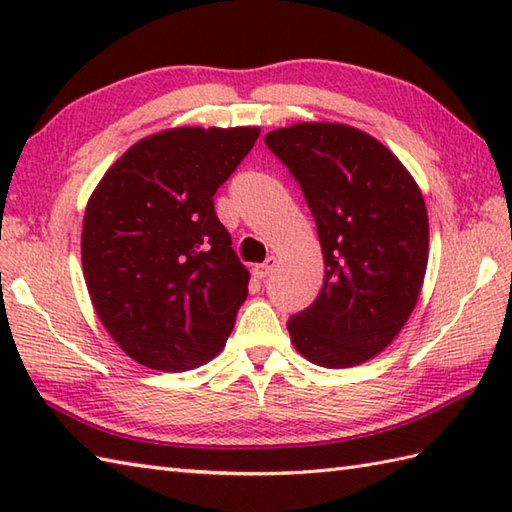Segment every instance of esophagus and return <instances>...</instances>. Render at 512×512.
I'll use <instances>...</instances> for the list:
<instances>
[{
  "label": "esophagus",
  "instance_id": "34e87169",
  "mask_svg": "<svg viewBox=\"0 0 512 512\" xmlns=\"http://www.w3.org/2000/svg\"><path fill=\"white\" fill-rule=\"evenodd\" d=\"M275 266H277V257H268L264 264H255V266H253V275H255L257 279H264V277H268L270 273H273Z\"/></svg>",
  "mask_w": 512,
  "mask_h": 512
}]
</instances>
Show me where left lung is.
<instances>
[{"mask_svg":"<svg viewBox=\"0 0 512 512\" xmlns=\"http://www.w3.org/2000/svg\"><path fill=\"white\" fill-rule=\"evenodd\" d=\"M264 140L299 182L325 264L319 297L288 321L292 345L321 367L361 365L396 339L418 303L429 259L422 193L356 127L297 123Z\"/></svg>","mask_w":512,"mask_h":512,"instance_id":"1","label":"left lung"}]
</instances>
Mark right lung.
Returning a JSON list of instances; mask_svg holds the SVG:
<instances>
[{
  "label": "right lung",
  "mask_w": 512,
  "mask_h": 512,
  "mask_svg": "<svg viewBox=\"0 0 512 512\" xmlns=\"http://www.w3.org/2000/svg\"><path fill=\"white\" fill-rule=\"evenodd\" d=\"M257 127H178L138 140L94 189L83 275L94 310L136 363L182 372L222 350L248 297V270L213 195Z\"/></svg>",
  "instance_id": "add662e5"
}]
</instances>
